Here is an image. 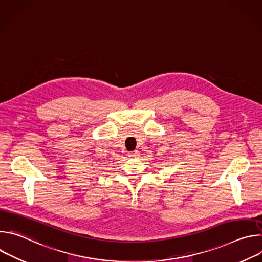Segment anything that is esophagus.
<instances>
[{
  "mask_svg": "<svg viewBox=\"0 0 262 262\" xmlns=\"http://www.w3.org/2000/svg\"><path fill=\"white\" fill-rule=\"evenodd\" d=\"M138 156H139V151L138 150H134V151L128 152V157H130V158H136Z\"/></svg>",
  "mask_w": 262,
  "mask_h": 262,
  "instance_id": "obj_1",
  "label": "esophagus"
}]
</instances>
